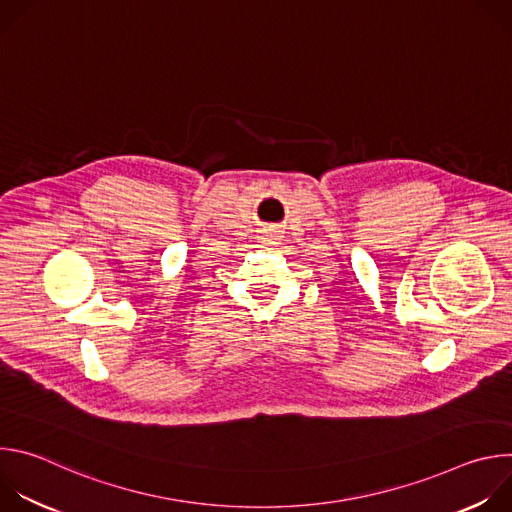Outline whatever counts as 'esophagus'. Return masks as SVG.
I'll return each instance as SVG.
<instances>
[{
    "label": "esophagus",
    "instance_id": "34e87169",
    "mask_svg": "<svg viewBox=\"0 0 512 512\" xmlns=\"http://www.w3.org/2000/svg\"><path fill=\"white\" fill-rule=\"evenodd\" d=\"M263 241H265V243H271V241H273V235H263Z\"/></svg>",
    "mask_w": 512,
    "mask_h": 512
}]
</instances>
